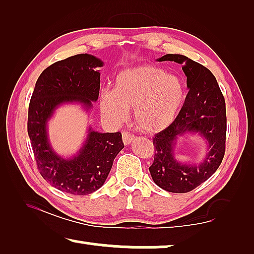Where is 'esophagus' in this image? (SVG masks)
<instances>
[{
  "instance_id": "1",
  "label": "esophagus",
  "mask_w": 254,
  "mask_h": 254,
  "mask_svg": "<svg viewBox=\"0 0 254 254\" xmlns=\"http://www.w3.org/2000/svg\"><path fill=\"white\" fill-rule=\"evenodd\" d=\"M134 135L129 134V132L127 131H124L123 132V142L125 145H130L132 143V140H134Z\"/></svg>"
}]
</instances>
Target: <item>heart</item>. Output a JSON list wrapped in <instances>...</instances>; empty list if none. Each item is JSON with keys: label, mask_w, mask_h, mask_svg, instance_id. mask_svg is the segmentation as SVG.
Listing matches in <instances>:
<instances>
[{"label": "heart", "mask_w": 254, "mask_h": 254, "mask_svg": "<svg viewBox=\"0 0 254 254\" xmlns=\"http://www.w3.org/2000/svg\"><path fill=\"white\" fill-rule=\"evenodd\" d=\"M185 100L186 86L180 77L155 66H137L118 74L115 90L101 91L100 108L116 122L124 120L128 108H134L137 127L145 132H157L174 122Z\"/></svg>", "instance_id": "b5f03b06"}]
</instances>
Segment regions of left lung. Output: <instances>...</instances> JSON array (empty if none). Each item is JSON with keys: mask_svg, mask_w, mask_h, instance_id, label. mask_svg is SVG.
Masks as SVG:
<instances>
[{"mask_svg": "<svg viewBox=\"0 0 254 254\" xmlns=\"http://www.w3.org/2000/svg\"><path fill=\"white\" fill-rule=\"evenodd\" d=\"M157 62H176L187 76L184 106L174 122L153 138L154 162L149 166L153 181L163 190L185 193L197 188L213 176L225 154V100L213 73L205 66L179 54H166ZM190 132L203 136L209 152L200 164H184L176 160L178 138Z\"/></svg>", "mask_w": 254, "mask_h": 254, "instance_id": "obj_1", "label": "left lung"}]
</instances>
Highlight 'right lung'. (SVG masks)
I'll use <instances>...</instances> for the list:
<instances>
[{
    "label": "right lung",
    "instance_id": "right-lung-1",
    "mask_svg": "<svg viewBox=\"0 0 254 254\" xmlns=\"http://www.w3.org/2000/svg\"><path fill=\"white\" fill-rule=\"evenodd\" d=\"M103 62L78 54L48 66L36 82L28 111V135L38 170L46 181L65 193L84 196L101 188L115 157L124 148L120 132H99L89 127L75 155L64 157L54 151L48 122L58 107L80 103L89 112L98 100Z\"/></svg>",
    "mask_w": 254,
    "mask_h": 254
}]
</instances>
